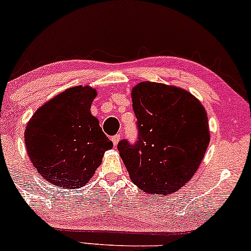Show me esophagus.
Listing matches in <instances>:
<instances>
[{"mask_svg": "<svg viewBox=\"0 0 251 251\" xmlns=\"http://www.w3.org/2000/svg\"><path fill=\"white\" fill-rule=\"evenodd\" d=\"M121 138H122V136H121V134H116V135H114L113 137H111V140H113V142H114V145H115V147H117L118 142H119V141H121Z\"/></svg>", "mask_w": 251, "mask_h": 251, "instance_id": "1", "label": "esophagus"}]
</instances>
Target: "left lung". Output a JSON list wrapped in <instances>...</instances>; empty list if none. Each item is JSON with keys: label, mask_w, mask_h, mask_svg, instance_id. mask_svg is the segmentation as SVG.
Masks as SVG:
<instances>
[{"label": "left lung", "mask_w": 251, "mask_h": 251, "mask_svg": "<svg viewBox=\"0 0 251 251\" xmlns=\"http://www.w3.org/2000/svg\"><path fill=\"white\" fill-rule=\"evenodd\" d=\"M137 140L117 149L132 181L145 193L170 195L190 180L209 143L207 115L184 89L141 82L132 91Z\"/></svg>", "instance_id": "left-lung-1"}]
</instances>
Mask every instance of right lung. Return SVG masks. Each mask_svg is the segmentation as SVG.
Instances as JSON below:
<instances>
[{"instance_id":"right-lung-1","label":"right lung","mask_w":251,"mask_h":251,"mask_svg":"<svg viewBox=\"0 0 251 251\" xmlns=\"http://www.w3.org/2000/svg\"><path fill=\"white\" fill-rule=\"evenodd\" d=\"M95 89L75 87L59 93L36 111L25 133L33 167L47 181L80 188L101 163L113 142L90 113Z\"/></svg>"}]
</instances>
